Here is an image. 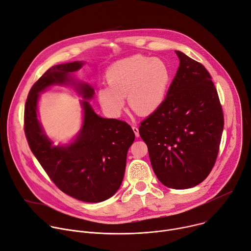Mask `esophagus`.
Segmentation results:
<instances>
[{
  "mask_svg": "<svg viewBox=\"0 0 251 251\" xmlns=\"http://www.w3.org/2000/svg\"><path fill=\"white\" fill-rule=\"evenodd\" d=\"M131 127H132V130H133V132H134L135 136H136V137H138V136H139V131H138V127H137L136 126H132Z\"/></svg>",
  "mask_w": 251,
  "mask_h": 251,
  "instance_id": "esophagus-1",
  "label": "esophagus"
}]
</instances>
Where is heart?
Instances as JSON below:
<instances>
[{"mask_svg": "<svg viewBox=\"0 0 251 251\" xmlns=\"http://www.w3.org/2000/svg\"><path fill=\"white\" fill-rule=\"evenodd\" d=\"M170 80L171 71L163 60L134 54L115 62L107 70L108 87L98 90L99 103L108 115L118 117L126 97L134 112L149 115L164 102Z\"/></svg>", "mask_w": 251, "mask_h": 251, "instance_id": "heart-1", "label": "heart"}]
</instances>
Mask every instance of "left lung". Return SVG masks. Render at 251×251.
<instances>
[{"mask_svg": "<svg viewBox=\"0 0 251 251\" xmlns=\"http://www.w3.org/2000/svg\"><path fill=\"white\" fill-rule=\"evenodd\" d=\"M175 52L180 65L167 97L141 122L139 134L158 180L182 190L197 186L211 173L225 121L208 70L183 52Z\"/></svg>", "mask_w": 251, "mask_h": 251, "instance_id": "8db88e82", "label": "left lung"}]
</instances>
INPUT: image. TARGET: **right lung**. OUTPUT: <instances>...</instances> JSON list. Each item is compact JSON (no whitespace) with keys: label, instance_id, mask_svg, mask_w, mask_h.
Returning a JSON list of instances; mask_svg holds the SVG:
<instances>
[{"label":"right lung","instance_id":"obj_1","mask_svg":"<svg viewBox=\"0 0 251 251\" xmlns=\"http://www.w3.org/2000/svg\"><path fill=\"white\" fill-rule=\"evenodd\" d=\"M82 65L75 61L52 66L33 84L25 106V133L31 152L58 189L79 201L99 203L111 198L123 182L127 150L135 137L130 126L99 117L83 101L84 124L76 141L68 146H52L36 116L38 93L50 85L65 84L69 73ZM78 91L86 99L94 94L85 83Z\"/></svg>","mask_w":251,"mask_h":251}]
</instances>
